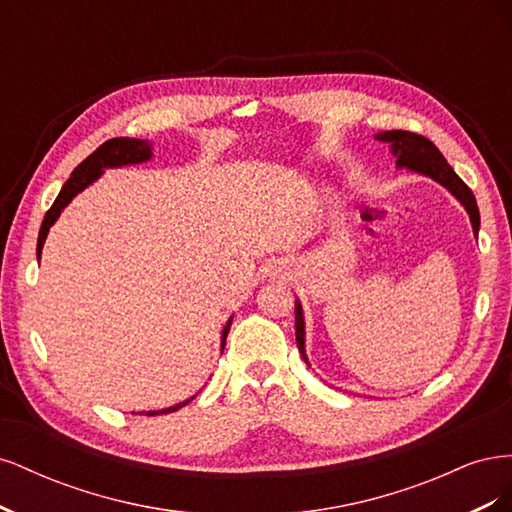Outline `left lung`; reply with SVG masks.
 I'll return each mask as SVG.
<instances>
[{
  "label": "left lung",
  "mask_w": 512,
  "mask_h": 512,
  "mask_svg": "<svg viewBox=\"0 0 512 512\" xmlns=\"http://www.w3.org/2000/svg\"><path fill=\"white\" fill-rule=\"evenodd\" d=\"M376 138L382 143H391V151H393V156L397 158L395 164L399 168L414 170V173L425 175L433 181H438L440 185H444V188L451 192L463 207H466V211L470 213L474 235H478L480 213H478L476 198H474L472 190L457 177V173L451 168V164L444 160V156L438 151V147L433 145L429 138H425L421 134H414V132H406V130H386V132L376 134ZM294 327H297L299 352L303 356V361L309 365L307 354H305L303 307H301L299 301H297V305H294Z\"/></svg>",
  "instance_id": "1"
}]
</instances>
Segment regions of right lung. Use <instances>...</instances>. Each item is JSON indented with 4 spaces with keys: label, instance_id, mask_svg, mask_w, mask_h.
<instances>
[{
    "label": "right lung",
    "instance_id": "obj_1",
    "mask_svg": "<svg viewBox=\"0 0 512 512\" xmlns=\"http://www.w3.org/2000/svg\"><path fill=\"white\" fill-rule=\"evenodd\" d=\"M151 160V143L141 141V138H111V141H106L104 145H100L94 153H91L89 158H85L79 166L72 170L70 179L64 183V188H61L59 196L55 198L53 207L46 211L42 226H40V235H38V247H36V254L40 260L42 254V247L46 241V235H49V228L57 222V218L68 207L70 200L83 192L87 185L94 183L102 173L104 168H119V166H128V164H141ZM230 324H232V316L228 318L226 327L222 331V350L226 346V335L230 331ZM196 395H192L190 399L181 401L177 406H170L164 410H151L147 412V416H158V414H168V412H175L179 408H183L185 404H190Z\"/></svg>",
    "mask_w": 512,
    "mask_h": 512
}]
</instances>
